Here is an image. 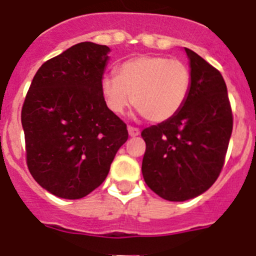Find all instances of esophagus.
<instances>
[{
    "label": "esophagus",
    "instance_id": "34e87169",
    "mask_svg": "<svg viewBox=\"0 0 256 256\" xmlns=\"http://www.w3.org/2000/svg\"><path fill=\"white\" fill-rule=\"evenodd\" d=\"M128 132H130V137H137V136H140V133H141L138 128H136V126H128Z\"/></svg>",
    "mask_w": 256,
    "mask_h": 256
}]
</instances>
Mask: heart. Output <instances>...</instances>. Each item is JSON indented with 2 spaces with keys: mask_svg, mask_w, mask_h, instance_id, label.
I'll list each match as a JSON object with an SVG mask.
<instances>
[{
  "mask_svg": "<svg viewBox=\"0 0 256 256\" xmlns=\"http://www.w3.org/2000/svg\"><path fill=\"white\" fill-rule=\"evenodd\" d=\"M191 86V69L184 61L144 55L124 61L116 76H105L101 87L108 108L115 114H122L133 100L148 120L162 123L180 112Z\"/></svg>",
  "mask_w": 256,
  "mask_h": 256,
  "instance_id": "1",
  "label": "heart"
}]
</instances>
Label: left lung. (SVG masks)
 I'll use <instances>...</instances> for the list:
<instances>
[{"mask_svg":"<svg viewBox=\"0 0 256 256\" xmlns=\"http://www.w3.org/2000/svg\"><path fill=\"white\" fill-rule=\"evenodd\" d=\"M191 92L176 116L142 130V174L156 195L184 201L219 177L234 128L227 86L219 70L190 48Z\"/></svg>","mask_w":256,"mask_h":256,"instance_id":"1","label":"left lung"}]
</instances>
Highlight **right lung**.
I'll list each match as a JSON object with an SVG mask.
<instances>
[{"label": "right lung", "instance_id": "right-lung-1", "mask_svg": "<svg viewBox=\"0 0 256 256\" xmlns=\"http://www.w3.org/2000/svg\"><path fill=\"white\" fill-rule=\"evenodd\" d=\"M108 51L80 42L47 60L22 104L26 165L36 182L58 198L76 200L96 190L128 140L126 124L104 98Z\"/></svg>", "mask_w": 256, "mask_h": 256}]
</instances>
